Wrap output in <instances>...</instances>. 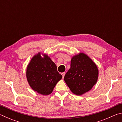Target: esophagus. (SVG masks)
<instances>
[{"label": "esophagus", "mask_w": 122, "mask_h": 122, "mask_svg": "<svg viewBox=\"0 0 122 122\" xmlns=\"http://www.w3.org/2000/svg\"><path fill=\"white\" fill-rule=\"evenodd\" d=\"M65 72H63V73H62V77L63 78L64 77H65Z\"/></svg>", "instance_id": "34e87169"}]
</instances>
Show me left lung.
I'll use <instances>...</instances> for the list:
<instances>
[{
  "instance_id": "left-lung-1",
  "label": "left lung",
  "mask_w": 122,
  "mask_h": 122,
  "mask_svg": "<svg viewBox=\"0 0 122 122\" xmlns=\"http://www.w3.org/2000/svg\"><path fill=\"white\" fill-rule=\"evenodd\" d=\"M98 76L96 64L86 54L80 53L71 58V68L64 80L73 93L82 95L92 89Z\"/></svg>"
}]
</instances>
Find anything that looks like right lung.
Returning a JSON list of instances; mask_svg holds the SVG:
<instances>
[{
	"mask_svg": "<svg viewBox=\"0 0 122 122\" xmlns=\"http://www.w3.org/2000/svg\"><path fill=\"white\" fill-rule=\"evenodd\" d=\"M26 77L33 90L43 95L52 92L62 76L57 71L55 64L46 54L44 57L38 53L32 57L26 69Z\"/></svg>",
	"mask_w": 122,
	"mask_h": 122,
	"instance_id": "right-lung-1",
	"label": "right lung"
}]
</instances>
